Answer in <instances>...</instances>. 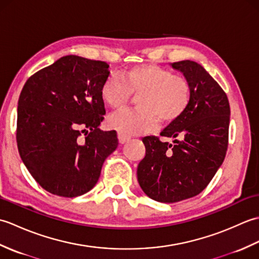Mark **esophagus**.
Here are the masks:
<instances>
[{
	"label": "esophagus",
	"instance_id": "obj_1",
	"mask_svg": "<svg viewBox=\"0 0 259 259\" xmlns=\"http://www.w3.org/2000/svg\"><path fill=\"white\" fill-rule=\"evenodd\" d=\"M118 138H119V142L121 145L122 144H125V142H128L131 138L129 136H125V135H123V134H118Z\"/></svg>",
	"mask_w": 259,
	"mask_h": 259
}]
</instances>
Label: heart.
<instances>
[{"label": "heart", "mask_w": 259, "mask_h": 259, "mask_svg": "<svg viewBox=\"0 0 259 259\" xmlns=\"http://www.w3.org/2000/svg\"><path fill=\"white\" fill-rule=\"evenodd\" d=\"M137 95L138 108L125 109L108 118L109 128L125 136L156 129L159 118L171 123L183 115L191 100L189 81L157 64H140L126 69L123 78L110 75L101 87L103 101L113 109L122 108Z\"/></svg>", "instance_id": "b5f03b06"}]
</instances>
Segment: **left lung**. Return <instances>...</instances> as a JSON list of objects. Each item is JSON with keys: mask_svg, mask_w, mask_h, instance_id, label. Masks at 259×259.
<instances>
[{"mask_svg": "<svg viewBox=\"0 0 259 259\" xmlns=\"http://www.w3.org/2000/svg\"><path fill=\"white\" fill-rule=\"evenodd\" d=\"M191 87L189 107L160 133L142 138L146 156L137 176L151 199L177 202L199 195L213 178L228 148L230 108L227 95L199 63L184 60L171 63Z\"/></svg>", "mask_w": 259, "mask_h": 259, "instance_id": "left-lung-1", "label": "left lung"}]
</instances>
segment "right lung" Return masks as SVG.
I'll list each match as a JSON object with an SVG mask.
<instances>
[{
    "instance_id": "right-lung-1",
    "label": "right lung",
    "mask_w": 259,
    "mask_h": 259,
    "mask_svg": "<svg viewBox=\"0 0 259 259\" xmlns=\"http://www.w3.org/2000/svg\"><path fill=\"white\" fill-rule=\"evenodd\" d=\"M109 64L65 56L31 75L21 91L16 142L22 161L43 189L60 197L85 194L117 149L114 130L99 125Z\"/></svg>"
}]
</instances>
